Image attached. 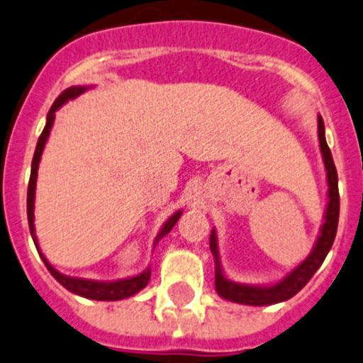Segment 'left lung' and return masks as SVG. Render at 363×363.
I'll return each mask as SVG.
<instances>
[{"label":"left lung","mask_w":363,"mask_h":363,"mask_svg":"<svg viewBox=\"0 0 363 363\" xmlns=\"http://www.w3.org/2000/svg\"><path fill=\"white\" fill-rule=\"evenodd\" d=\"M318 141L321 159H323L325 171H327V208H325L323 223H321L320 236L313 246L311 253L302 260L301 264L295 265L292 271L279 281L272 285H248V283H238L227 278L223 274L222 262H220L218 252V236L216 230H211L209 236V250L215 259V289L216 294L222 298L230 302L245 306H271L278 302H285L292 298L295 294L301 292L309 279L313 278L320 265L323 264L325 257L330 252L334 245L335 233H337L339 222V189H337V171H335L334 159H332L330 148H328L327 140H325V125L323 118L318 115Z\"/></svg>","instance_id":"obj_1"}]
</instances>
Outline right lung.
<instances>
[{"instance_id":"1","label":"right lung","mask_w":363,"mask_h":363,"mask_svg":"<svg viewBox=\"0 0 363 363\" xmlns=\"http://www.w3.org/2000/svg\"><path fill=\"white\" fill-rule=\"evenodd\" d=\"M87 89L91 87H82V85H73V87L66 89L55 103L52 104V108L48 110L47 115V124H45L43 133L40 134V140L36 143V150L35 155H33V162H31V178H29V185H28V222H29V230H31V236L33 241H35L36 250H38L40 257H42L43 264L47 265V269L50 271V274L65 286L66 290H69L71 294H77L80 297L85 298H92V301H122V298L127 297H133L136 295L140 290H143L145 286L148 285L150 281V267L145 269L143 272L136 276H130V278H124V279H115V281H96V279H85V278H73V276H66L62 272H59L57 269L54 267L47 259L42 252H40V246H38V239H36L35 234V196H36V178H38V166H40V160H42V154H43V148L45 143H47L48 136H50V130L52 125H54L55 121V111L62 106V104L68 103L69 99L78 98L80 94H84ZM182 209H178L177 213L169 216L166 220V223L162 225V229L159 230L157 234L155 241H154V248L157 242L160 241L166 234L171 233L174 225H177L178 218L182 216Z\"/></svg>"}]
</instances>
